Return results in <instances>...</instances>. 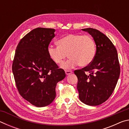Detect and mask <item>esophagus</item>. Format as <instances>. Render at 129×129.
I'll use <instances>...</instances> for the list:
<instances>
[{"instance_id": "1", "label": "esophagus", "mask_w": 129, "mask_h": 129, "mask_svg": "<svg viewBox=\"0 0 129 129\" xmlns=\"http://www.w3.org/2000/svg\"><path fill=\"white\" fill-rule=\"evenodd\" d=\"M65 73H66L67 75H71V74L72 73V71H65Z\"/></svg>"}]
</instances>
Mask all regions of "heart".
Returning <instances> with one entry per match:
<instances>
[{
    "label": "heart",
    "mask_w": 129,
    "mask_h": 129,
    "mask_svg": "<svg viewBox=\"0 0 129 129\" xmlns=\"http://www.w3.org/2000/svg\"><path fill=\"white\" fill-rule=\"evenodd\" d=\"M57 47L49 45L47 48L49 58L54 63L60 64L65 58H69L61 65L69 69L78 64L81 67L88 66L93 61L96 53L94 41L89 35L70 34L57 41Z\"/></svg>",
    "instance_id": "obj_1"
}]
</instances>
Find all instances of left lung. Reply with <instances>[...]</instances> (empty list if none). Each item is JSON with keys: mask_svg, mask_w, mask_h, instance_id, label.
<instances>
[{"mask_svg": "<svg viewBox=\"0 0 129 129\" xmlns=\"http://www.w3.org/2000/svg\"><path fill=\"white\" fill-rule=\"evenodd\" d=\"M82 30L93 37L96 53L90 64L74 72L78 78L77 89L81 101L97 106L110 97L117 85L120 75L117 51L110 39L100 30L91 28Z\"/></svg>", "mask_w": 129, "mask_h": 129, "instance_id": "8db88e82", "label": "left lung"}]
</instances>
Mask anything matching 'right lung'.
I'll list each match as a JSON object with an SVG mask.
<instances>
[{
	"label": "right lung",
	"instance_id": "1",
	"mask_svg": "<svg viewBox=\"0 0 129 129\" xmlns=\"http://www.w3.org/2000/svg\"><path fill=\"white\" fill-rule=\"evenodd\" d=\"M54 32L52 28L32 30L19 43L13 61L12 72L19 94L37 107L46 106L53 101L57 83L66 76L48 54Z\"/></svg>",
	"mask_w": 129,
	"mask_h": 129
}]
</instances>
